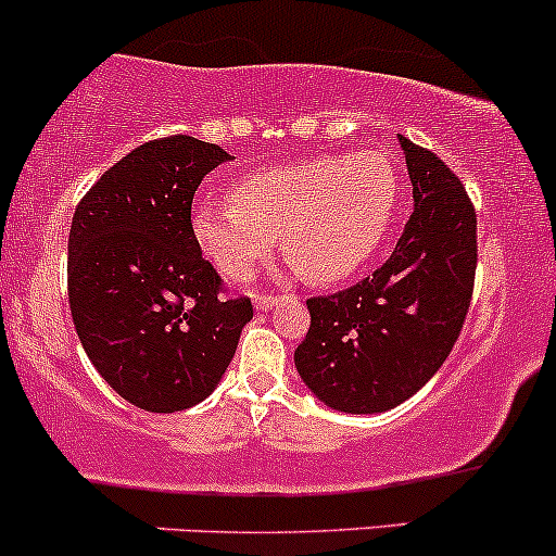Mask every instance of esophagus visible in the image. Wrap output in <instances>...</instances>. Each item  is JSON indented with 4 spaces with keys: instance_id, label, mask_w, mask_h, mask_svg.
Listing matches in <instances>:
<instances>
[{
    "instance_id": "34e87169",
    "label": "esophagus",
    "mask_w": 556,
    "mask_h": 556,
    "mask_svg": "<svg viewBox=\"0 0 556 556\" xmlns=\"http://www.w3.org/2000/svg\"><path fill=\"white\" fill-rule=\"evenodd\" d=\"M280 302H283V300H280V296H256V300H254V307L260 309V313H267V309L278 307Z\"/></svg>"
}]
</instances>
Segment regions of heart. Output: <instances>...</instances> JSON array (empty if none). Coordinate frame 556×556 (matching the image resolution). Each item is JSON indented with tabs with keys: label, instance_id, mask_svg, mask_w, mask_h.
I'll use <instances>...</instances> for the list:
<instances>
[{
	"label": "heart",
	"instance_id": "heart-1",
	"mask_svg": "<svg viewBox=\"0 0 556 556\" xmlns=\"http://www.w3.org/2000/svg\"><path fill=\"white\" fill-rule=\"evenodd\" d=\"M400 172L379 148L256 169L232 185V201L199 199L190 232L206 260L243 280L276 247L313 283H337L379 252L395 225Z\"/></svg>",
	"mask_w": 556,
	"mask_h": 556
}]
</instances>
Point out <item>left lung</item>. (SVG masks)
Wrapping results in <instances>:
<instances>
[{"mask_svg": "<svg viewBox=\"0 0 556 556\" xmlns=\"http://www.w3.org/2000/svg\"><path fill=\"white\" fill-rule=\"evenodd\" d=\"M414 214L371 278L307 300L309 331L294 366L320 403L384 414L421 390L451 355L477 267V217L438 153L400 135Z\"/></svg>", "mask_w": 556, "mask_h": 556, "instance_id": "left-lung-1", "label": "left lung"}]
</instances>
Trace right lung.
Masks as SVG:
<instances>
[{"label": "right lung", "mask_w": 556, "mask_h": 556, "mask_svg": "<svg viewBox=\"0 0 556 556\" xmlns=\"http://www.w3.org/2000/svg\"><path fill=\"white\" fill-rule=\"evenodd\" d=\"M188 135L146 142L79 201L68 232V304L98 374L127 403L175 414L217 390L249 300H223L190 232L201 180L228 161Z\"/></svg>", "instance_id": "right-lung-1"}]
</instances>
